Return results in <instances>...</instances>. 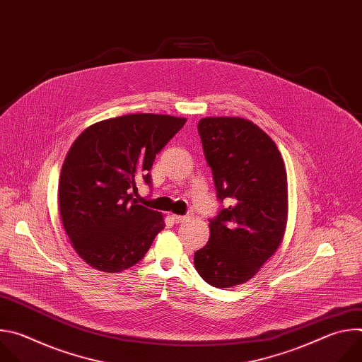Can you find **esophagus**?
<instances>
[{
    "instance_id": "esophagus-1",
    "label": "esophagus",
    "mask_w": 362,
    "mask_h": 362,
    "mask_svg": "<svg viewBox=\"0 0 362 362\" xmlns=\"http://www.w3.org/2000/svg\"><path fill=\"white\" fill-rule=\"evenodd\" d=\"M189 218H190V214H187V215H173V216H172V219H173L176 223H183V222H186Z\"/></svg>"
}]
</instances>
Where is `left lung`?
Listing matches in <instances>:
<instances>
[{
    "mask_svg": "<svg viewBox=\"0 0 362 362\" xmlns=\"http://www.w3.org/2000/svg\"><path fill=\"white\" fill-rule=\"evenodd\" d=\"M197 132L218 200L232 203L209 219L211 238L194 253V268L209 285L230 288L255 276L281 245L286 170L274 140L249 120L206 117Z\"/></svg>",
    "mask_w": 362,
    "mask_h": 362,
    "instance_id": "1",
    "label": "left lung"
}]
</instances>
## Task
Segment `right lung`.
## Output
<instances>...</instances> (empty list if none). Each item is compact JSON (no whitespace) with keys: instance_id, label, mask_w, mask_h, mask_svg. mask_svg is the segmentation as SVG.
<instances>
[{"instance_id":"1","label":"right lung","mask_w":362,"mask_h":362,"mask_svg":"<svg viewBox=\"0 0 362 362\" xmlns=\"http://www.w3.org/2000/svg\"><path fill=\"white\" fill-rule=\"evenodd\" d=\"M186 119L127 115L86 129L64 160L60 215L66 233L91 268L116 274L139 264L165 228L163 216L133 197L137 183L151 186L156 154Z\"/></svg>"}]
</instances>
